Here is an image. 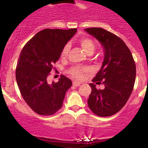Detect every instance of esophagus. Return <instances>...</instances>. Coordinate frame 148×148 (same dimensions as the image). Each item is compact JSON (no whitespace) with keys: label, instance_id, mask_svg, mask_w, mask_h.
<instances>
[{"label":"esophagus","instance_id":"34e87169","mask_svg":"<svg viewBox=\"0 0 148 148\" xmlns=\"http://www.w3.org/2000/svg\"><path fill=\"white\" fill-rule=\"evenodd\" d=\"M80 84L81 83L79 82H77V81H74V82H73V86L78 87L80 85Z\"/></svg>","mask_w":148,"mask_h":148}]
</instances>
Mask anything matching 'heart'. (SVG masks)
I'll return each instance as SVG.
<instances>
[{"label":"heart","instance_id":"obj_1","mask_svg":"<svg viewBox=\"0 0 148 148\" xmlns=\"http://www.w3.org/2000/svg\"><path fill=\"white\" fill-rule=\"evenodd\" d=\"M79 45L82 48L85 53L90 54L93 53L95 49H96V45L90 38H82L79 40ZM69 51V45H65L64 47L63 48L61 52V57L66 58L67 56L68 53ZM90 71L89 68L87 67H80V66H76V67L72 68L69 70V74L72 76L74 78L80 79L83 77V74L85 73H88Z\"/></svg>","mask_w":148,"mask_h":148}]
</instances>
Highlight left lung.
Instances as JSON below:
<instances>
[{"instance_id":"8db88e82","label":"left lung","mask_w":148,"mask_h":148,"mask_svg":"<svg viewBox=\"0 0 148 148\" xmlns=\"http://www.w3.org/2000/svg\"><path fill=\"white\" fill-rule=\"evenodd\" d=\"M85 30L99 41L103 49L101 67L92 81H102L104 88L97 90L96 85L89 84L92 90L88 107L101 117L113 115L124 107L132 93L136 78L134 60L124 41L114 34L101 27Z\"/></svg>"}]
</instances>
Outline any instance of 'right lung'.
<instances>
[{
    "label": "right lung",
    "mask_w": 148,
    "mask_h": 148,
    "mask_svg": "<svg viewBox=\"0 0 148 148\" xmlns=\"http://www.w3.org/2000/svg\"><path fill=\"white\" fill-rule=\"evenodd\" d=\"M69 30L45 29L25 45L16 69V80L27 105L41 115H51L61 108L71 79L62 76L58 82L48 84L47 77L60 58L63 48L74 34Z\"/></svg>",
    "instance_id": "right-lung-1"
}]
</instances>
